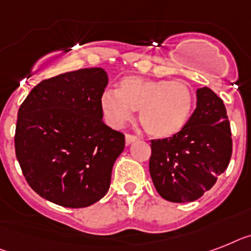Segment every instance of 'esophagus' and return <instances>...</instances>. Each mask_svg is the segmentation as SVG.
<instances>
[{
	"label": "esophagus",
	"instance_id": "34e87169",
	"mask_svg": "<svg viewBox=\"0 0 251 251\" xmlns=\"http://www.w3.org/2000/svg\"><path fill=\"white\" fill-rule=\"evenodd\" d=\"M138 137L137 136H134V134H129L127 133L126 134V142H127V145L132 144V142H134V141H137Z\"/></svg>",
	"mask_w": 251,
	"mask_h": 251
}]
</instances>
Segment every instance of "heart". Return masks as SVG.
Here are the masks:
<instances>
[{
  "mask_svg": "<svg viewBox=\"0 0 251 251\" xmlns=\"http://www.w3.org/2000/svg\"><path fill=\"white\" fill-rule=\"evenodd\" d=\"M100 103L103 115L114 127L124 126L133 110H140L144 129L152 137L168 138L179 133L191 119L195 92L185 80L126 76L117 91L103 92Z\"/></svg>",
  "mask_w": 251,
  "mask_h": 251,
  "instance_id": "heart-1",
  "label": "heart"
}]
</instances>
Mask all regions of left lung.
Masks as SVG:
<instances>
[{"mask_svg": "<svg viewBox=\"0 0 251 251\" xmlns=\"http://www.w3.org/2000/svg\"><path fill=\"white\" fill-rule=\"evenodd\" d=\"M196 97L195 111L179 133L151 140V179L168 201L201 198L227 169L232 155L231 127L222 99L208 87L199 88Z\"/></svg>", "mask_w": 251, "mask_h": 251, "instance_id": "1", "label": "left lung"}]
</instances>
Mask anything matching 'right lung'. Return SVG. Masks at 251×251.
I'll return each instance as SVG.
<instances>
[{
    "label": "right lung",
    "mask_w": 251,
    "mask_h": 251,
    "mask_svg": "<svg viewBox=\"0 0 251 251\" xmlns=\"http://www.w3.org/2000/svg\"><path fill=\"white\" fill-rule=\"evenodd\" d=\"M101 68L42 80L18 111L15 152L29 186L65 208H86L106 195L124 134L102 121L107 86Z\"/></svg>",
    "instance_id": "obj_1"
}]
</instances>
